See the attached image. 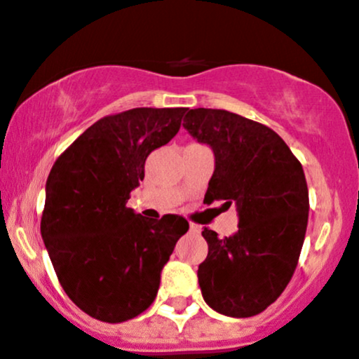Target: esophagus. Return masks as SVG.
I'll return each mask as SVG.
<instances>
[{
  "label": "esophagus",
  "mask_w": 359,
  "mask_h": 359,
  "mask_svg": "<svg viewBox=\"0 0 359 359\" xmlns=\"http://www.w3.org/2000/svg\"><path fill=\"white\" fill-rule=\"evenodd\" d=\"M189 231L194 233V235H198V233L201 231V228L198 224H194V222H189Z\"/></svg>",
  "instance_id": "1"
}]
</instances>
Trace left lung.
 Instances as JSON below:
<instances>
[{"label":"left lung","mask_w":359,"mask_h":359,"mask_svg":"<svg viewBox=\"0 0 359 359\" xmlns=\"http://www.w3.org/2000/svg\"><path fill=\"white\" fill-rule=\"evenodd\" d=\"M182 126L214 152L205 203L224 200L238 214L233 235L201 231V294L219 314L250 318L280 297L297 268L309 221L304 168L276 131L238 114L193 109Z\"/></svg>","instance_id":"left-lung-1"}]
</instances>
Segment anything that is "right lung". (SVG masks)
<instances>
[{"instance_id": "right-lung-1", "label": "right lung", "mask_w": 359, "mask_h": 359, "mask_svg": "<svg viewBox=\"0 0 359 359\" xmlns=\"http://www.w3.org/2000/svg\"><path fill=\"white\" fill-rule=\"evenodd\" d=\"M186 109H131L87 128L45 184L41 238L69 300L105 323L151 307L161 270L189 229L180 215L145 219L128 208L145 159L177 135Z\"/></svg>"}]
</instances>
